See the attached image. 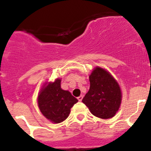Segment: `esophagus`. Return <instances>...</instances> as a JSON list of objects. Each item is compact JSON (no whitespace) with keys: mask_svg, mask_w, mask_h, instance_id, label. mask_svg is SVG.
<instances>
[{"mask_svg":"<svg viewBox=\"0 0 151 151\" xmlns=\"http://www.w3.org/2000/svg\"><path fill=\"white\" fill-rule=\"evenodd\" d=\"M82 99H83V96H82V95H81V96H78V97H77V99L79 100V101H81V100H82Z\"/></svg>","mask_w":151,"mask_h":151,"instance_id":"obj_1","label":"esophagus"}]
</instances>
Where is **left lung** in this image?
<instances>
[{"label":"left lung","mask_w":151,"mask_h":151,"mask_svg":"<svg viewBox=\"0 0 151 151\" xmlns=\"http://www.w3.org/2000/svg\"><path fill=\"white\" fill-rule=\"evenodd\" d=\"M90 88L82 102L90 112L100 119L114 117L121 102L120 86L109 72L96 67L89 75Z\"/></svg>","instance_id":"left-lung-1"}]
</instances>
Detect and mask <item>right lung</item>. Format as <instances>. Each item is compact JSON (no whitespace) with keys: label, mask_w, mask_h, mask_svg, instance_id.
Returning <instances> with one entry per match:
<instances>
[{"label":"right lung","mask_w":151,"mask_h":151,"mask_svg":"<svg viewBox=\"0 0 151 151\" xmlns=\"http://www.w3.org/2000/svg\"><path fill=\"white\" fill-rule=\"evenodd\" d=\"M61 79L43 86L38 96L37 103L41 113L55 124L65 121L70 113V109L78 101L69 91L61 89Z\"/></svg>","instance_id":"add662e5"}]
</instances>
